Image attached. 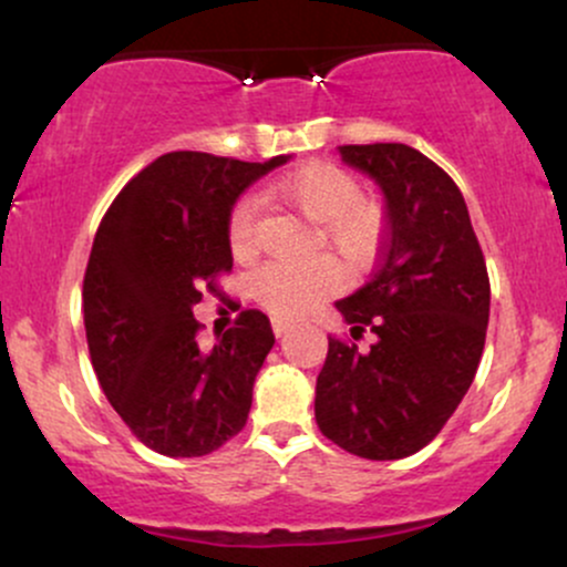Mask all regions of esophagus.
<instances>
[{
    "instance_id": "34e87169",
    "label": "esophagus",
    "mask_w": 567,
    "mask_h": 567,
    "mask_svg": "<svg viewBox=\"0 0 567 567\" xmlns=\"http://www.w3.org/2000/svg\"><path fill=\"white\" fill-rule=\"evenodd\" d=\"M271 328H275V336H277V338H282V336L290 333L292 324H290L288 320H271Z\"/></svg>"
}]
</instances>
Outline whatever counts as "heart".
Segmentation results:
<instances>
[{
    "mask_svg": "<svg viewBox=\"0 0 567 567\" xmlns=\"http://www.w3.org/2000/svg\"><path fill=\"white\" fill-rule=\"evenodd\" d=\"M271 192L288 202L311 224H320L317 237L347 266L373 261L383 239V213L373 199L360 194V184L343 167L330 162H309L279 178ZM256 199L245 197L229 216V245L234 256H245L256 245ZM338 288L333 261L317 258L309 264L269 261L252 275V296L275 317H298Z\"/></svg>",
    "mask_w": 567,
    "mask_h": 567,
    "instance_id": "b5f03b06",
    "label": "heart"
}]
</instances>
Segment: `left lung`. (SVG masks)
Masks as SVG:
<instances>
[{
  "mask_svg": "<svg viewBox=\"0 0 567 567\" xmlns=\"http://www.w3.org/2000/svg\"><path fill=\"white\" fill-rule=\"evenodd\" d=\"M383 194L386 243L370 282L336 301L351 336L328 338L317 375L322 434L370 461L419 453L470 392L485 347L491 282L470 210L442 167L405 143L338 146Z\"/></svg>",
  "mask_w": 567,
  "mask_h": 567,
  "instance_id": "obj_1",
  "label": "left lung"
}]
</instances>
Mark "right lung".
I'll return each instance as SVG.
<instances>
[{"mask_svg":"<svg viewBox=\"0 0 567 567\" xmlns=\"http://www.w3.org/2000/svg\"><path fill=\"white\" fill-rule=\"evenodd\" d=\"M290 162L162 154L97 226L84 271L90 360L120 419L171 458L218 451L243 432L252 383L275 347L269 317L243 311L213 349L199 347L194 306L231 269L229 216L239 194Z\"/></svg>","mask_w":567,"mask_h":567,"instance_id":"right-lung-1","label":"right lung"}]
</instances>
